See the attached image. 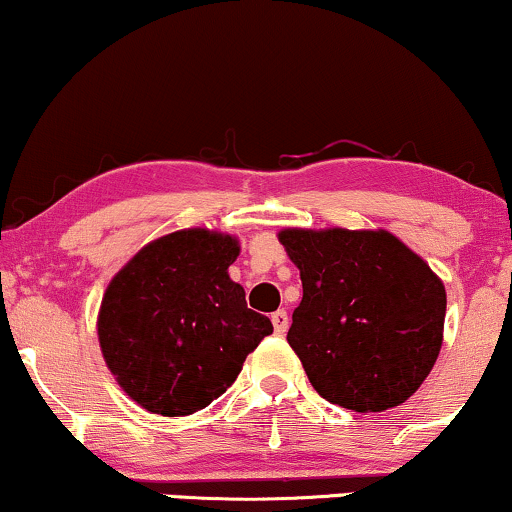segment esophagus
Returning a JSON list of instances; mask_svg holds the SVG:
<instances>
[{
  "instance_id": "1",
  "label": "esophagus",
  "mask_w": 512,
  "mask_h": 512,
  "mask_svg": "<svg viewBox=\"0 0 512 512\" xmlns=\"http://www.w3.org/2000/svg\"><path fill=\"white\" fill-rule=\"evenodd\" d=\"M271 322H273V329H276V334H285L287 327H290V318H287L285 311H276L271 315Z\"/></svg>"
}]
</instances>
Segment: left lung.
I'll use <instances>...</instances> for the list:
<instances>
[{
	"instance_id": "obj_1",
	"label": "left lung",
	"mask_w": 512,
	"mask_h": 512,
	"mask_svg": "<svg viewBox=\"0 0 512 512\" xmlns=\"http://www.w3.org/2000/svg\"><path fill=\"white\" fill-rule=\"evenodd\" d=\"M304 297L287 343L315 392L355 413L406 401L443 343L445 287L385 229H283Z\"/></svg>"
}]
</instances>
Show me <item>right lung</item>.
Returning a JSON list of instances; mask_svg holds the SVG:
<instances>
[{"mask_svg": "<svg viewBox=\"0 0 512 512\" xmlns=\"http://www.w3.org/2000/svg\"><path fill=\"white\" fill-rule=\"evenodd\" d=\"M239 250L229 234L183 229L143 246L106 287L99 345L141 408L164 417L206 408L273 331L229 278Z\"/></svg>", "mask_w": 512, "mask_h": 512, "instance_id": "right-lung-1", "label": "right lung"}]
</instances>
